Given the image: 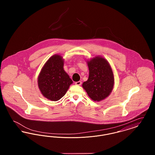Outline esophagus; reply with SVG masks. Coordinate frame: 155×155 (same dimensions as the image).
I'll return each instance as SVG.
<instances>
[{
  "label": "esophagus",
  "instance_id": "34e87169",
  "mask_svg": "<svg viewBox=\"0 0 155 155\" xmlns=\"http://www.w3.org/2000/svg\"><path fill=\"white\" fill-rule=\"evenodd\" d=\"M81 84H82L81 81H77V82H75V84L77 85H81Z\"/></svg>",
  "mask_w": 155,
  "mask_h": 155
}]
</instances>
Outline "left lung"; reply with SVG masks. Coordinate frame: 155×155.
I'll use <instances>...</instances> for the list:
<instances>
[{
	"label": "left lung",
	"instance_id": "obj_1",
	"mask_svg": "<svg viewBox=\"0 0 155 155\" xmlns=\"http://www.w3.org/2000/svg\"><path fill=\"white\" fill-rule=\"evenodd\" d=\"M89 68L88 80L82 87L94 101H101L110 94L114 87V75L109 62L101 56L87 61Z\"/></svg>",
	"mask_w": 155,
	"mask_h": 155
}]
</instances>
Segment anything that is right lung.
<instances>
[{"mask_svg":"<svg viewBox=\"0 0 155 155\" xmlns=\"http://www.w3.org/2000/svg\"><path fill=\"white\" fill-rule=\"evenodd\" d=\"M64 60L59 54L51 57L42 68L38 85L43 96L57 101L64 96L73 81L64 70Z\"/></svg>","mask_w":155,"mask_h":155,"instance_id":"add662e5","label":"right lung"}]
</instances>
